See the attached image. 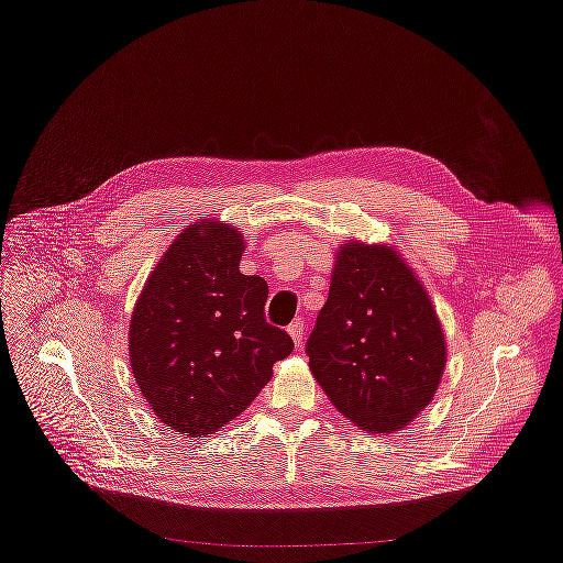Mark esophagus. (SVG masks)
<instances>
[{
  "instance_id": "esophagus-1",
  "label": "esophagus",
  "mask_w": 563,
  "mask_h": 563,
  "mask_svg": "<svg viewBox=\"0 0 563 563\" xmlns=\"http://www.w3.org/2000/svg\"><path fill=\"white\" fill-rule=\"evenodd\" d=\"M287 331H289L294 344L300 349V346H302V320H294V322L287 327Z\"/></svg>"
}]
</instances>
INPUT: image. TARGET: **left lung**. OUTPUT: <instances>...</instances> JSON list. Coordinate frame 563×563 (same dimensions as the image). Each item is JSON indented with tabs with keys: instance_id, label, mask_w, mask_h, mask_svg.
Segmentation results:
<instances>
[{
	"instance_id": "1",
	"label": "left lung",
	"mask_w": 563,
	"mask_h": 563,
	"mask_svg": "<svg viewBox=\"0 0 563 563\" xmlns=\"http://www.w3.org/2000/svg\"><path fill=\"white\" fill-rule=\"evenodd\" d=\"M307 355L338 413L366 433L389 435L431 405L446 340L427 287L396 247L346 241Z\"/></svg>"
}]
</instances>
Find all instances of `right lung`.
<instances>
[{
	"instance_id": "right-lung-1",
	"label": "right lung",
	"mask_w": 563,
	"mask_h": 563,
	"mask_svg": "<svg viewBox=\"0 0 563 563\" xmlns=\"http://www.w3.org/2000/svg\"><path fill=\"white\" fill-rule=\"evenodd\" d=\"M243 234L217 219L187 225L147 276L130 318L134 380L156 420L208 438L239 418L294 351L267 324V283L239 269Z\"/></svg>"
}]
</instances>
